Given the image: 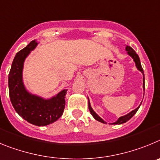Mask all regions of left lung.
Listing matches in <instances>:
<instances>
[{
	"mask_svg": "<svg viewBox=\"0 0 160 160\" xmlns=\"http://www.w3.org/2000/svg\"><path fill=\"white\" fill-rule=\"evenodd\" d=\"M126 50L128 51V53L129 55L131 56V57L133 58L134 61L136 62V67H137L138 69L139 70V71L143 73V89H145V85H144V72H143V68H142V66H141V63H140V60H139V56L137 55V53L135 52V50L133 49V48H132V47H130V46H127L126 47ZM139 107H140V105H139V107L137 108L136 109H135V110H133L132 112H131L129 114L126 115V116H122V117H119V119H118L117 121L116 122V123H114V124H121V123H126L127 121H128L129 119H131V118L132 117V116H134V115L136 114V112L138 111V109L139 108ZM88 108H89V111H90L91 114L92 115L93 117L95 118V119H96V120H98V121L101 122V123H105V122L103 121V119H101V118L99 116H97V115L96 114V112H94V111L92 110V108H91L90 106V103H88Z\"/></svg>",
	"mask_w": 160,
	"mask_h": 160,
	"instance_id": "1",
	"label": "left lung"
}]
</instances>
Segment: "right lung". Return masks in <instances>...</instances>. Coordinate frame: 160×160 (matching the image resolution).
<instances>
[{
	"label": "right lung",
	"mask_w": 160,
	"mask_h": 160,
	"mask_svg": "<svg viewBox=\"0 0 160 160\" xmlns=\"http://www.w3.org/2000/svg\"><path fill=\"white\" fill-rule=\"evenodd\" d=\"M37 44V41L34 40L16 54L8 74V91L14 109L23 119L36 126H45L57 121L62 116L67 90H63L51 100H44L28 94L24 89L22 82L23 64L25 57Z\"/></svg>",
	"instance_id": "1"
}]
</instances>
